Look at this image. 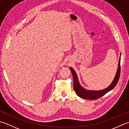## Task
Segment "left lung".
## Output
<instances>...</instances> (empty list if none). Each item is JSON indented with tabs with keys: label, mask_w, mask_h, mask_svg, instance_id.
Here are the masks:
<instances>
[{
	"label": "left lung",
	"mask_w": 129,
	"mask_h": 129,
	"mask_svg": "<svg viewBox=\"0 0 129 129\" xmlns=\"http://www.w3.org/2000/svg\"><path fill=\"white\" fill-rule=\"evenodd\" d=\"M120 59H121V54L120 56L119 61H118V68L115 77L113 79L112 82L111 83L109 86L107 87L105 89L100 90H87L84 89V88L82 87V85L80 84L78 80V78L77 76V73H75V70L73 69L72 67H70V69L72 73L73 77V81H74V84H73V88L75 90V93L78 96L81 97L84 99L87 100H95L98 99L100 97H102L105 94H106L110 90H111L116 85L118 81L120 75Z\"/></svg>",
	"instance_id": "obj_1"
}]
</instances>
